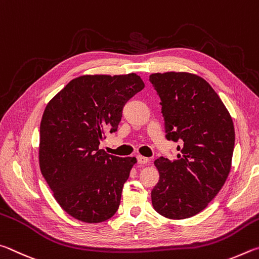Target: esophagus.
<instances>
[{
	"label": "esophagus",
	"instance_id": "esophagus-1",
	"mask_svg": "<svg viewBox=\"0 0 259 259\" xmlns=\"http://www.w3.org/2000/svg\"><path fill=\"white\" fill-rule=\"evenodd\" d=\"M137 158H138L139 164L146 165V164H148V162H149V158H147V157H143V156H141V155H139Z\"/></svg>",
	"mask_w": 259,
	"mask_h": 259
}]
</instances>
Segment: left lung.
I'll return each mask as SVG.
<instances>
[{
    "instance_id": "obj_1",
    "label": "left lung",
    "mask_w": 259,
    "mask_h": 259,
    "mask_svg": "<svg viewBox=\"0 0 259 259\" xmlns=\"http://www.w3.org/2000/svg\"><path fill=\"white\" fill-rule=\"evenodd\" d=\"M161 99L166 138L180 141L178 158L155 161L159 182L152 206L169 220L199 214L223 188L234 149V125L214 89L196 74L156 72L149 76Z\"/></svg>"
}]
</instances>
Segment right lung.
Segmentation results:
<instances>
[{"label": "right lung", "instance_id": "right-lung-1", "mask_svg": "<svg viewBox=\"0 0 259 259\" xmlns=\"http://www.w3.org/2000/svg\"><path fill=\"white\" fill-rule=\"evenodd\" d=\"M144 88L141 77L83 75L71 79L45 107L38 161L63 210L84 223L108 221L119 207L135 157L109 155L99 144L116 132L124 104Z\"/></svg>", "mask_w": 259, "mask_h": 259}]
</instances>
